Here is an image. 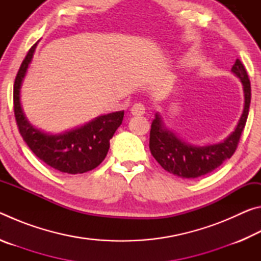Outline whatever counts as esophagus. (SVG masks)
<instances>
[{"mask_svg": "<svg viewBox=\"0 0 261 261\" xmlns=\"http://www.w3.org/2000/svg\"><path fill=\"white\" fill-rule=\"evenodd\" d=\"M131 114L135 116H141L145 114V106L143 103H135L131 108Z\"/></svg>", "mask_w": 261, "mask_h": 261, "instance_id": "1", "label": "esophagus"}]
</instances>
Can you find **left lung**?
I'll list each match as a JSON object with an SVG mask.
<instances>
[{
  "mask_svg": "<svg viewBox=\"0 0 261 261\" xmlns=\"http://www.w3.org/2000/svg\"><path fill=\"white\" fill-rule=\"evenodd\" d=\"M231 71L243 84L245 103L235 131L222 143L202 147L184 143L173 132L167 130L161 117L155 115L149 132V149L159 165L168 173L188 179L201 177L215 170L235 153L249 115L251 84L244 65L238 59L232 65Z\"/></svg>",
  "mask_w": 261,
  "mask_h": 261,
  "instance_id": "obj_1",
  "label": "left lung"
}]
</instances>
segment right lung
I'll return each mask as SVG.
<instances>
[{
	"label": "right lung",
	"instance_id": "right-lung-1",
	"mask_svg": "<svg viewBox=\"0 0 261 261\" xmlns=\"http://www.w3.org/2000/svg\"><path fill=\"white\" fill-rule=\"evenodd\" d=\"M37 43L30 48L14 84V112L19 134L35 155L53 169L65 174H84L105 160L109 141L122 124L124 110L102 115L84 126L53 136L39 131L26 120L20 106V86Z\"/></svg>",
	"mask_w": 261,
	"mask_h": 261
}]
</instances>
